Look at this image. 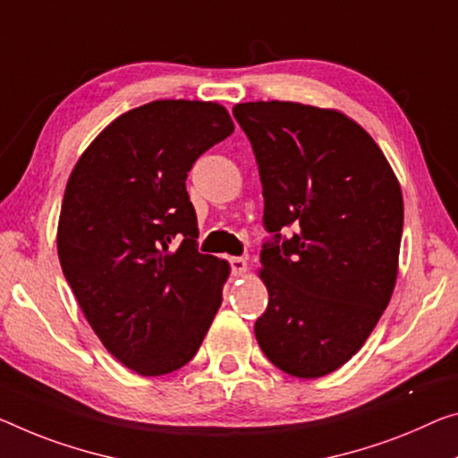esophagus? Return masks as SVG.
<instances>
[{
  "mask_svg": "<svg viewBox=\"0 0 458 458\" xmlns=\"http://www.w3.org/2000/svg\"><path fill=\"white\" fill-rule=\"evenodd\" d=\"M229 264L235 276H243V274L248 272V259L245 258H229Z\"/></svg>",
  "mask_w": 458,
  "mask_h": 458,
  "instance_id": "obj_1",
  "label": "esophagus"
}]
</instances>
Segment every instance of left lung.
<instances>
[{"mask_svg": "<svg viewBox=\"0 0 458 458\" xmlns=\"http://www.w3.org/2000/svg\"><path fill=\"white\" fill-rule=\"evenodd\" d=\"M264 188L259 278L268 307L253 332L266 358L299 378L344 367L381 319L395 288L403 194L381 147L334 108L235 104ZM298 233L277 245V231Z\"/></svg>", "mask_w": 458, "mask_h": 458, "instance_id": "left-lung-1", "label": "left lung"}]
</instances>
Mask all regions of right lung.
<instances>
[{"instance_id": "obj_1", "label": "right lung", "mask_w": 458, "mask_h": 458, "mask_svg": "<svg viewBox=\"0 0 458 458\" xmlns=\"http://www.w3.org/2000/svg\"><path fill=\"white\" fill-rule=\"evenodd\" d=\"M233 129L216 102H149L112 121L67 180L63 274L104 348L140 377L192 360L221 307L231 268L196 250L186 178Z\"/></svg>"}]
</instances>
